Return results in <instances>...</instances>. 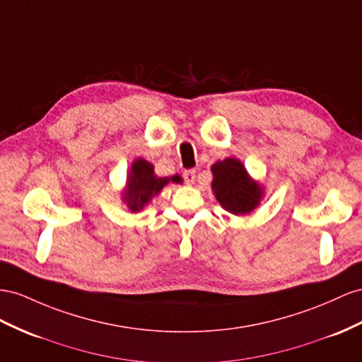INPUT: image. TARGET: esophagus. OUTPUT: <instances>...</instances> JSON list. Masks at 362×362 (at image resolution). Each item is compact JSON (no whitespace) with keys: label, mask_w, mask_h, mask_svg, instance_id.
<instances>
[{"label":"esophagus","mask_w":362,"mask_h":362,"mask_svg":"<svg viewBox=\"0 0 362 362\" xmlns=\"http://www.w3.org/2000/svg\"><path fill=\"white\" fill-rule=\"evenodd\" d=\"M183 177L188 185H192L194 180H196V170H187L183 173Z\"/></svg>","instance_id":"obj_1"}]
</instances>
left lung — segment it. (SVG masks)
<instances>
[{"mask_svg":"<svg viewBox=\"0 0 362 362\" xmlns=\"http://www.w3.org/2000/svg\"><path fill=\"white\" fill-rule=\"evenodd\" d=\"M211 170L214 174L212 191L226 211L242 216L258 205L262 199V188L249 179L242 162L229 157L212 165Z\"/></svg>","mask_w":362,"mask_h":362,"instance_id":"left-lung-1","label":"left lung"}]
</instances>
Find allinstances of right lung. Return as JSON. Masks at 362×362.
Returning a JSON list of instances; mask_svg holds the SVG:
<instances>
[{
  "instance_id": "right-lung-1",
  "label": "right lung",
  "mask_w": 362,
  "mask_h": 362,
  "mask_svg": "<svg viewBox=\"0 0 362 362\" xmlns=\"http://www.w3.org/2000/svg\"><path fill=\"white\" fill-rule=\"evenodd\" d=\"M170 180L177 182V177H156L154 166L144 159H137L128 175V188L124 200L132 211H141Z\"/></svg>"
}]
</instances>
